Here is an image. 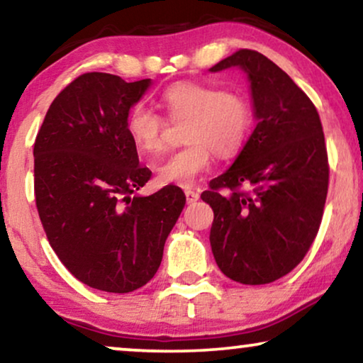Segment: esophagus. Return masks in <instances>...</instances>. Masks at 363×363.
<instances>
[{
    "label": "esophagus",
    "mask_w": 363,
    "mask_h": 363,
    "mask_svg": "<svg viewBox=\"0 0 363 363\" xmlns=\"http://www.w3.org/2000/svg\"><path fill=\"white\" fill-rule=\"evenodd\" d=\"M185 196H186L188 203H195V201L200 200V193H198L196 190H191V188L185 190Z\"/></svg>",
    "instance_id": "esophagus-1"
}]
</instances>
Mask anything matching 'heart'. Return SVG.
Segmentation results:
<instances>
[{
  "label": "heart",
  "mask_w": 363,
  "mask_h": 363,
  "mask_svg": "<svg viewBox=\"0 0 363 363\" xmlns=\"http://www.w3.org/2000/svg\"><path fill=\"white\" fill-rule=\"evenodd\" d=\"M162 106L173 121L188 118L185 147L157 165V178L165 185L190 186L211 167L213 152L233 157L245 145L252 125V108L241 94L216 84L177 82L162 94ZM127 133L143 155H157L165 145V121L153 108L137 104L127 113Z\"/></svg>",
  "instance_id": "b5f03b06"
}]
</instances>
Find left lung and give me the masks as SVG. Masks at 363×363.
Returning a JSON list of instances; mask_svg holds the SVG:
<instances>
[{"label":"left lung","instance_id":"obj_1","mask_svg":"<svg viewBox=\"0 0 363 363\" xmlns=\"http://www.w3.org/2000/svg\"><path fill=\"white\" fill-rule=\"evenodd\" d=\"M240 66L251 82L256 128L203 201L215 213L210 242L223 274L259 286L289 274L319 231L329 188L320 117L271 59L240 49L210 71Z\"/></svg>","mask_w":363,"mask_h":363}]
</instances>
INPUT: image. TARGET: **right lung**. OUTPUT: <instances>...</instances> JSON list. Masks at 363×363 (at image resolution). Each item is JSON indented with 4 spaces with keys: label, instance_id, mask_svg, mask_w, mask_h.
<instances>
[{
    "label": "right lung",
    "instance_id": "add662e5",
    "mask_svg": "<svg viewBox=\"0 0 363 363\" xmlns=\"http://www.w3.org/2000/svg\"><path fill=\"white\" fill-rule=\"evenodd\" d=\"M148 86L82 74L54 99L34 142V195L49 245L76 279L116 294L155 276L186 201L172 185L133 195L152 172L138 165L125 122Z\"/></svg>",
    "mask_w": 363,
    "mask_h": 363
}]
</instances>
